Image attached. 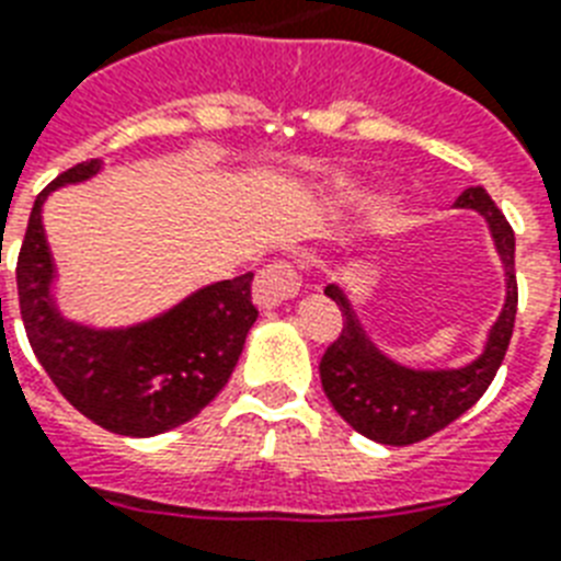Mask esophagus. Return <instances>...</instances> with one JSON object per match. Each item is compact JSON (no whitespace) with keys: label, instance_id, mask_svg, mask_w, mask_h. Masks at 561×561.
Wrapping results in <instances>:
<instances>
[{"label":"esophagus","instance_id":"obj_1","mask_svg":"<svg viewBox=\"0 0 561 561\" xmlns=\"http://www.w3.org/2000/svg\"><path fill=\"white\" fill-rule=\"evenodd\" d=\"M301 289V275H298V268L293 263H268L263 272L254 280V304L260 309H272L286 304L289 298H295Z\"/></svg>","mask_w":561,"mask_h":561}]
</instances>
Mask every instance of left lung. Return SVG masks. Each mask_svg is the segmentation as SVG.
I'll use <instances>...</instances> for the list:
<instances>
[{
  "instance_id": "1",
  "label": "left lung",
  "mask_w": 561,
  "mask_h": 561,
  "mask_svg": "<svg viewBox=\"0 0 561 561\" xmlns=\"http://www.w3.org/2000/svg\"><path fill=\"white\" fill-rule=\"evenodd\" d=\"M458 208L478 210L492 231L495 249L507 275V301L492 324L486 347L474 362L455 370H414L385 356L358 324L347 295L335 284L324 289L339 309L344 327L321 358V385L327 400L358 434L385 446H411L432 437L460 414H466L499 374L513 339L518 284H515V234L499 205L483 187H469L458 196Z\"/></svg>"
}]
</instances>
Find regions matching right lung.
<instances>
[{"label":"right lung","mask_w":561,"mask_h":561,"mask_svg":"<svg viewBox=\"0 0 561 561\" xmlns=\"http://www.w3.org/2000/svg\"><path fill=\"white\" fill-rule=\"evenodd\" d=\"M98 170L101 159L80 161L34 199L16 260L22 324L43 370L80 414L106 432L153 437L194 420L226 388L257 321L254 275L203 286L136 327L95 330L66 321L51 295L43 203L54 187L87 182Z\"/></svg>","instance_id":"obj_1"}]
</instances>
